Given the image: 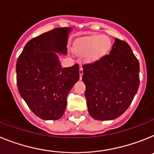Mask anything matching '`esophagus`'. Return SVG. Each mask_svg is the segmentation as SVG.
<instances>
[{
  "label": "esophagus",
  "mask_w": 154,
  "mask_h": 154,
  "mask_svg": "<svg viewBox=\"0 0 154 154\" xmlns=\"http://www.w3.org/2000/svg\"><path fill=\"white\" fill-rule=\"evenodd\" d=\"M83 73H84V71H83V67L82 66H81V67H80V76H81V77H80V78L81 79V77H82Z\"/></svg>",
  "instance_id": "obj_1"
}]
</instances>
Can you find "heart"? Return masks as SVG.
I'll return each instance as SVG.
<instances>
[{
  "label": "heart",
  "instance_id": "heart-1",
  "mask_svg": "<svg viewBox=\"0 0 154 154\" xmlns=\"http://www.w3.org/2000/svg\"><path fill=\"white\" fill-rule=\"evenodd\" d=\"M111 47V41L103 35H91L83 38L75 47V51L80 56L88 55L89 60H95L105 54Z\"/></svg>",
  "mask_w": 154,
  "mask_h": 154
}]
</instances>
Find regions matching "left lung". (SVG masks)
Returning <instances> with one entry per match:
<instances>
[{
	"label": "left lung",
	"instance_id": "obj_1",
	"mask_svg": "<svg viewBox=\"0 0 154 154\" xmlns=\"http://www.w3.org/2000/svg\"><path fill=\"white\" fill-rule=\"evenodd\" d=\"M88 112L97 120L117 119L127 110L140 85V63L125 41L115 38L109 54L83 65Z\"/></svg>",
	"mask_w": 154,
	"mask_h": 154
}]
</instances>
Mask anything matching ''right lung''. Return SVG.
I'll return each instance as SVG.
<instances>
[{
    "mask_svg": "<svg viewBox=\"0 0 154 154\" xmlns=\"http://www.w3.org/2000/svg\"><path fill=\"white\" fill-rule=\"evenodd\" d=\"M70 30L55 29L32 38L18 58V91L32 112L42 119L62 117L68 93L80 78L78 64L62 68L56 53H66Z\"/></svg>",
    "mask_w": 154,
    "mask_h": 154,
    "instance_id": "add662e5",
    "label": "right lung"
}]
</instances>
